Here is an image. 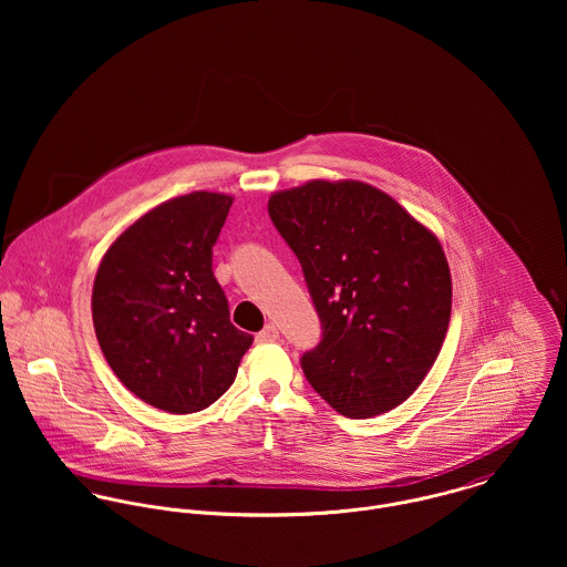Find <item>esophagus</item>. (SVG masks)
<instances>
[{
    "label": "esophagus",
    "mask_w": 567,
    "mask_h": 567,
    "mask_svg": "<svg viewBox=\"0 0 567 567\" xmlns=\"http://www.w3.org/2000/svg\"><path fill=\"white\" fill-rule=\"evenodd\" d=\"M279 338V329H277V324L268 323L259 333H257V340L259 342H272V340H277Z\"/></svg>",
    "instance_id": "esophagus-1"
}]
</instances>
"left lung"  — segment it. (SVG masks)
<instances>
[{"label": "left lung", "mask_w": 567, "mask_h": 567, "mask_svg": "<svg viewBox=\"0 0 567 567\" xmlns=\"http://www.w3.org/2000/svg\"><path fill=\"white\" fill-rule=\"evenodd\" d=\"M268 216L297 255L321 319L301 369L351 419L393 410L432 369L452 315V277L434 234L360 181L277 192Z\"/></svg>", "instance_id": "8db88e82"}]
</instances>
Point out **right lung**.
<instances>
[{
	"mask_svg": "<svg viewBox=\"0 0 567 567\" xmlns=\"http://www.w3.org/2000/svg\"><path fill=\"white\" fill-rule=\"evenodd\" d=\"M231 203L214 192L163 203L111 244L93 281V327L109 367L172 414L223 398L252 342L231 323L212 270Z\"/></svg>",
	"mask_w": 567,
	"mask_h": 567,
	"instance_id": "obj_1",
	"label": "right lung"
}]
</instances>
